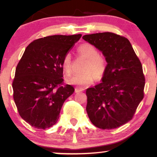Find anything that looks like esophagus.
<instances>
[{"mask_svg":"<svg viewBox=\"0 0 157 157\" xmlns=\"http://www.w3.org/2000/svg\"><path fill=\"white\" fill-rule=\"evenodd\" d=\"M84 90V89H82V88H80V87H77L76 89H75V92L76 93H78V92H80V91H82Z\"/></svg>","mask_w":157,"mask_h":157,"instance_id":"esophagus-1","label":"esophagus"}]
</instances>
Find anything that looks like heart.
<instances>
[{
    "mask_svg": "<svg viewBox=\"0 0 157 157\" xmlns=\"http://www.w3.org/2000/svg\"><path fill=\"white\" fill-rule=\"evenodd\" d=\"M77 51L80 55L87 59L83 68L85 71L76 74L68 79V83L85 86L92 83L95 77L97 80L102 79L106 71L107 62L102 56L99 55L97 48L90 44H83L79 46ZM71 56L68 53L65 55L62 60L63 69L66 75H71Z\"/></svg>",
    "mask_w": 157,
    "mask_h": 157,
    "instance_id": "1",
    "label": "heart"
}]
</instances>
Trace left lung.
<instances>
[{
    "instance_id": "8db88e82",
    "label": "left lung",
    "mask_w": 157,
    "mask_h": 157,
    "mask_svg": "<svg viewBox=\"0 0 157 157\" xmlns=\"http://www.w3.org/2000/svg\"><path fill=\"white\" fill-rule=\"evenodd\" d=\"M82 38L100 50L108 63L102 82L86 90L88 116L99 128H117L132 120L144 97L142 63L123 36L107 32Z\"/></svg>"
}]
</instances>
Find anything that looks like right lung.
Listing matches in <instances>:
<instances>
[{"instance_id":"right-lung-1","label":"right lung","mask_w":157,"mask_h":157,"mask_svg":"<svg viewBox=\"0 0 157 157\" xmlns=\"http://www.w3.org/2000/svg\"><path fill=\"white\" fill-rule=\"evenodd\" d=\"M82 35H51L27 46L12 82L13 98L20 116L32 127L45 129L59 119L65 100L75 89L64 85L62 60Z\"/></svg>"}]
</instances>
